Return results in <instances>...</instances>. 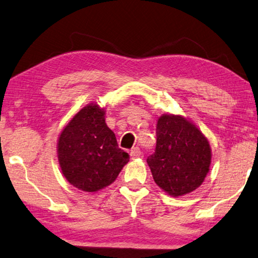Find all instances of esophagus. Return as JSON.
Returning <instances> with one entry per match:
<instances>
[{
    "label": "esophagus",
    "instance_id": "34e87169",
    "mask_svg": "<svg viewBox=\"0 0 258 258\" xmlns=\"http://www.w3.org/2000/svg\"><path fill=\"white\" fill-rule=\"evenodd\" d=\"M142 151L139 147H134V149L132 150V152H130V157H132V159H137V158H141L142 157Z\"/></svg>",
    "mask_w": 258,
    "mask_h": 258
}]
</instances>
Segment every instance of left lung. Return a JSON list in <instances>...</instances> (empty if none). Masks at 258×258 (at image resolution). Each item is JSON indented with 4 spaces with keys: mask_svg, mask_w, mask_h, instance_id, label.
I'll use <instances>...</instances> for the list:
<instances>
[{
    "mask_svg": "<svg viewBox=\"0 0 258 258\" xmlns=\"http://www.w3.org/2000/svg\"><path fill=\"white\" fill-rule=\"evenodd\" d=\"M212 151L199 129L183 116L164 114L157 124V147L147 158L158 186L172 197L194 191L209 171Z\"/></svg>",
    "mask_w": 258,
    "mask_h": 258,
    "instance_id": "obj_1",
    "label": "left lung"
}]
</instances>
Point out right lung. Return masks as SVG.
<instances>
[{
    "label": "right lung",
    "mask_w": 258,
    "mask_h": 258,
    "mask_svg": "<svg viewBox=\"0 0 258 258\" xmlns=\"http://www.w3.org/2000/svg\"><path fill=\"white\" fill-rule=\"evenodd\" d=\"M105 112L89 104L75 114L58 139V160L65 178L79 189L96 192L108 186L129 161L105 122Z\"/></svg>",
    "instance_id": "1"
}]
</instances>
